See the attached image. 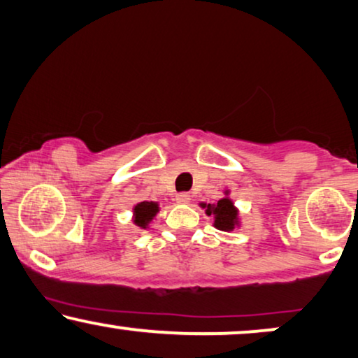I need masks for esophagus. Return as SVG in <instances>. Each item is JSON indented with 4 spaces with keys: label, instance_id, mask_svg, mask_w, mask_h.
Returning a JSON list of instances; mask_svg holds the SVG:
<instances>
[{
    "label": "esophagus",
    "instance_id": "obj_1",
    "mask_svg": "<svg viewBox=\"0 0 358 358\" xmlns=\"http://www.w3.org/2000/svg\"><path fill=\"white\" fill-rule=\"evenodd\" d=\"M189 199H192V196H189L188 193H178V194H176V203H180V204H188Z\"/></svg>",
    "mask_w": 358,
    "mask_h": 358
}]
</instances>
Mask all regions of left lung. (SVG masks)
<instances>
[{"label":"left lung","instance_id":"1","mask_svg":"<svg viewBox=\"0 0 358 358\" xmlns=\"http://www.w3.org/2000/svg\"><path fill=\"white\" fill-rule=\"evenodd\" d=\"M208 216H213V226L217 231L232 232L242 227L239 209L236 208L234 201L231 199V189H224V198L216 203H199Z\"/></svg>","mask_w":358,"mask_h":358}]
</instances>
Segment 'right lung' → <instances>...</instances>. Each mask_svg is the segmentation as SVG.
<instances>
[{"instance_id": "right-lung-1", "label": "right lung", "mask_w": 358, "mask_h": 358, "mask_svg": "<svg viewBox=\"0 0 358 358\" xmlns=\"http://www.w3.org/2000/svg\"><path fill=\"white\" fill-rule=\"evenodd\" d=\"M160 211L157 201H141L132 206V222L141 229H149L152 221Z\"/></svg>"}]
</instances>
